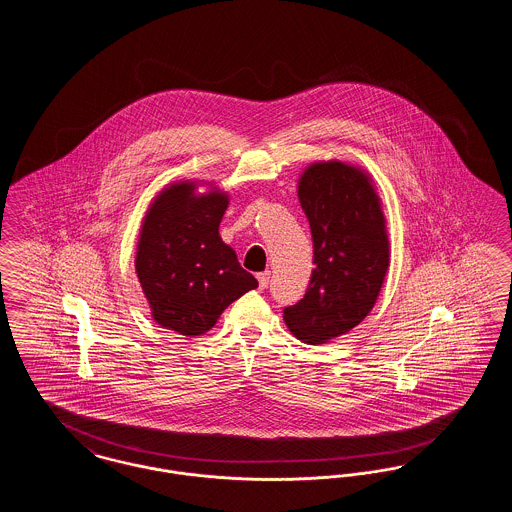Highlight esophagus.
Listing matches in <instances>:
<instances>
[{
    "label": "esophagus",
    "mask_w": 512,
    "mask_h": 512,
    "mask_svg": "<svg viewBox=\"0 0 512 512\" xmlns=\"http://www.w3.org/2000/svg\"><path fill=\"white\" fill-rule=\"evenodd\" d=\"M257 280H259V288H261V290H265V288H267L268 280H270V272H268V270H265V272H259V274H257Z\"/></svg>",
    "instance_id": "34e87169"
}]
</instances>
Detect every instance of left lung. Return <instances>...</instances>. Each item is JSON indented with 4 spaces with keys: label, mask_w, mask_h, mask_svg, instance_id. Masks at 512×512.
<instances>
[{
    "label": "left lung",
    "mask_w": 512,
    "mask_h": 512,
    "mask_svg": "<svg viewBox=\"0 0 512 512\" xmlns=\"http://www.w3.org/2000/svg\"><path fill=\"white\" fill-rule=\"evenodd\" d=\"M299 203L311 224L315 270L284 320L295 338L317 345L370 313L390 249L378 195L363 172L340 161L315 163L299 180Z\"/></svg>",
    "instance_id": "8db88e82"
}]
</instances>
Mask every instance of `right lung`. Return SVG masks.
Returning a JSON list of instances; mask_svg holds the SVG:
<instances>
[{
	"instance_id": "obj_1",
	"label": "right lung",
	"mask_w": 512,
	"mask_h": 512,
	"mask_svg": "<svg viewBox=\"0 0 512 512\" xmlns=\"http://www.w3.org/2000/svg\"><path fill=\"white\" fill-rule=\"evenodd\" d=\"M226 207V195L195 197L186 182L157 195L147 211L136 274L153 320L182 336L205 334L232 301L259 286L220 240Z\"/></svg>"
}]
</instances>
